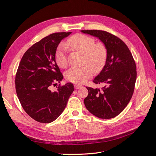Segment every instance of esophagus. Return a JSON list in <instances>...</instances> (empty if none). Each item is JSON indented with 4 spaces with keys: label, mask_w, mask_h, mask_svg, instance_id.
I'll return each mask as SVG.
<instances>
[{
    "label": "esophagus",
    "mask_w": 156,
    "mask_h": 156,
    "mask_svg": "<svg viewBox=\"0 0 156 156\" xmlns=\"http://www.w3.org/2000/svg\"><path fill=\"white\" fill-rule=\"evenodd\" d=\"M74 87H75V89H79V88H81L82 86L80 85V84H75Z\"/></svg>",
    "instance_id": "esophagus-1"
}]
</instances>
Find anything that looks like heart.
Returning <instances> with one entry per match:
<instances>
[{
  "label": "heart",
  "mask_w": 156,
  "mask_h": 156,
  "mask_svg": "<svg viewBox=\"0 0 156 156\" xmlns=\"http://www.w3.org/2000/svg\"><path fill=\"white\" fill-rule=\"evenodd\" d=\"M66 45L73 50L79 51L84 56V63L88 65L82 67L73 66L66 73L68 81L74 83H83L89 78L94 70L101 69L104 66L107 56L105 46L102 44H95L92 37L84 34H76L67 40ZM55 60L59 66L64 68L67 65V49L61 44L56 49Z\"/></svg>",
  "instance_id": "b5f03b06"
}]
</instances>
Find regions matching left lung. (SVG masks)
I'll use <instances>...</instances> for the list:
<instances>
[{"instance_id":"left-lung-1","label":"left lung","mask_w":156,"mask_h":156,"mask_svg":"<svg viewBox=\"0 0 156 156\" xmlns=\"http://www.w3.org/2000/svg\"><path fill=\"white\" fill-rule=\"evenodd\" d=\"M81 32L98 37L107 51L105 66L93 81L105 87L101 90L87 87L88 95L84 105L94 116L112 119L124 109L133 94L136 72L133 56L124 42L111 33L99 30Z\"/></svg>"}]
</instances>
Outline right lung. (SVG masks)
Masks as SVG:
<instances>
[{"label":"right lung","instance_id":"1","mask_svg":"<svg viewBox=\"0 0 156 156\" xmlns=\"http://www.w3.org/2000/svg\"><path fill=\"white\" fill-rule=\"evenodd\" d=\"M72 32L51 34L34 44L23 56L16 76V90L23 109L32 119L50 123L62 114L74 90L72 83L62 87L63 75L56 64L55 53L60 42Z\"/></svg>","mask_w":156,"mask_h":156}]
</instances>
